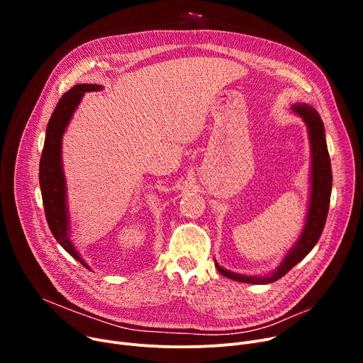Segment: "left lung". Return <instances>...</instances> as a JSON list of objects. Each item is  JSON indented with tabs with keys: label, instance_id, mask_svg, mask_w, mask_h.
Segmentation results:
<instances>
[{
	"label": "left lung",
	"instance_id": "8db88e82",
	"mask_svg": "<svg viewBox=\"0 0 363 363\" xmlns=\"http://www.w3.org/2000/svg\"><path fill=\"white\" fill-rule=\"evenodd\" d=\"M293 110L298 114L303 121L306 122L309 128V137H311V148H312V194H311V206L306 226L301 233L297 244L293 247L291 252L287 255L279 264V268L268 277H247L238 275L234 272L226 271L215 262L218 271L230 279L247 284H269L279 278H282L290 269L309 255L318 242L323 226H325L328 208H330V199H331V186H333V172H331V162L325 141V128H323L322 119L319 113L308 106V104H297L293 106Z\"/></svg>",
	"mask_w": 363,
	"mask_h": 363
}]
</instances>
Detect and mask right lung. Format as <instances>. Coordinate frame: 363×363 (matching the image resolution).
<instances>
[{
	"instance_id": "obj_1",
	"label": "right lung",
	"mask_w": 363,
	"mask_h": 363,
	"mask_svg": "<svg viewBox=\"0 0 363 363\" xmlns=\"http://www.w3.org/2000/svg\"><path fill=\"white\" fill-rule=\"evenodd\" d=\"M99 89H101L100 85L79 84L62 95V99L57 103L50 118L43 156L40 160V185L50 231L63 249L72 257L82 263L85 268H88V264L82 260L79 253L74 250V247L67 237L66 186L62 169V137L74 108L78 107L79 101L82 100V95L85 92Z\"/></svg>"
}]
</instances>
